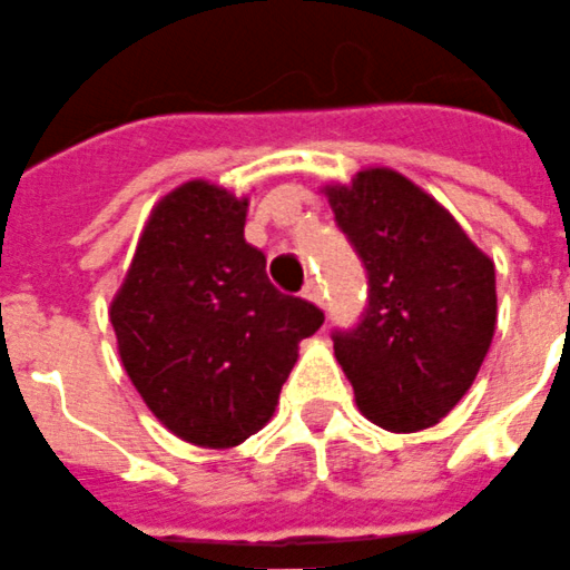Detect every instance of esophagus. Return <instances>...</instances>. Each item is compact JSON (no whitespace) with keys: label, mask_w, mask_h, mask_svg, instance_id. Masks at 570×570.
Segmentation results:
<instances>
[{"label":"esophagus","mask_w":570,"mask_h":570,"mask_svg":"<svg viewBox=\"0 0 570 570\" xmlns=\"http://www.w3.org/2000/svg\"><path fill=\"white\" fill-rule=\"evenodd\" d=\"M303 297L312 303H317V306H325V297H323V286L317 284V281H308L306 286H303Z\"/></svg>","instance_id":"1"}]
</instances>
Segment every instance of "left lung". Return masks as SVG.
<instances>
[{
    "label": "left lung",
    "mask_w": 570,
    "mask_h": 570,
    "mask_svg": "<svg viewBox=\"0 0 570 570\" xmlns=\"http://www.w3.org/2000/svg\"><path fill=\"white\" fill-rule=\"evenodd\" d=\"M328 203L367 273V306L336 328V362L364 417L417 432L460 403L495 331V267L434 197L392 169L331 186Z\"/></svg>",
    "instance_id": "obj_1"
}]
</instances>
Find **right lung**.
Segmentation results:
<instances>
[{
	"label": "right lung",
	"instance_id": "obj_1",
	"mask_svg": "<svg viewBox=\"0 0 570 570\" xmlns=\"http://www.w3.org/2000/svg\"><path fill=\"white\" fill-rule=\"evenodd\" d=\"M247 200L189 180L150 214L110 303L119 356L150 412L180 440L230 449L275 412L297 342L325 314L284 295L245 242Z\"/></svg>",
	"mask_w": 570,
	"mask_h": 570
}]
</instances>
